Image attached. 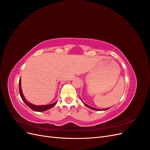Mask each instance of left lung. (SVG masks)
<instances>
[{
	"label": "left lung",
	"mask_w": 150,
	"mask_h": 150,
	"mask_svg": "<svg viewBox=\"0 0 150 150\" xmlns=\"http://www.w3.org/2000/svg\"><path fill=\"white\" fill-rule=\"evenodd\" d=\"M85 105L86 106H88V108H89L90 109H91V110H98V111H100L101 110H99V109H96V108H93V107H91V106H89V105H88V104H85V103H84ZM109 108H107V109H104V110H108Z\"/></svg>",
	"instance_id": "1"
}]
</instances>
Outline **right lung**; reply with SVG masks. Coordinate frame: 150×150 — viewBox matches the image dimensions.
Returning <instances> with one entry per match:
<instances>
[{
    "label": "right lung",
    "instance_id": "right-lung-1",
    "mask_svg": "<svg viewBox=\"0 0 150 150\" xmlns=\"http://www.w3.org/2000/svg\"><path fill=\"white\" fill-rule=\"evenodd\" d=\"M19 93H20V96L22 99V101H23L25 104H26L27 106L28 107H29L32 110L35 111H46L49 109L52 108L53 106H54L56 105V102L52 103V104H47V105H43V106H36L34 105V104H33L31 103H29V102L25 100V98L24 97L23 94H22V89H21V78L19 79Z\"/></svg>",
    "mask_w": 150,
    "mask_h": 150
}]
</instances>
